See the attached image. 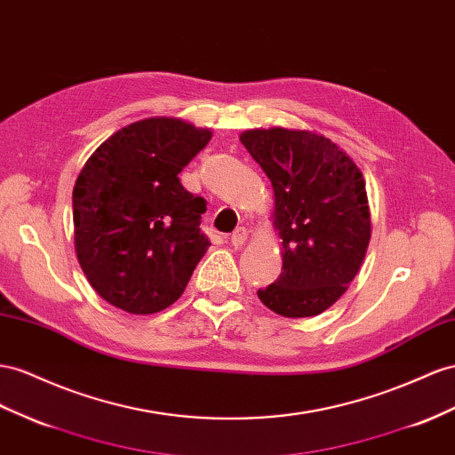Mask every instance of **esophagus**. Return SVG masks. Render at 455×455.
<instances>
[{
  "mask_svg": "<svg viewBox=\"0 0 455 455\" xmlns=\"http://www.w3.org/2000/svg\"><path fill=\"white\" fill-rule=\"evenodd\" d=\"M244 241H247V229L244 228H237L229 235V243L233 244V247H243Z\"/></svg>",
  "mask_w": 455,
  "mask_h": 455,
  "instance_id": "1",
  "label": "esophagus"
}]
</instances>
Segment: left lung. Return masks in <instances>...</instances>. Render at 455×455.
I'll return each instance as SVG.
<instances>
[{
    "mask_svg": "<svg viewBox=\"0 0 455 455\" xmlns=\"http://www.w3.org/2000/svg\"><path fill=\"white\" fill-rule=\"evenodd\" d=\"M241 143L272 181L274 224L283 239V272L258 289V299L285 317L322 314L347 291L370 244L362 172L333 141L312 132L249 130Z\"/></svg>",
    "mask_w": 455,
    "mask_h": 455,
    "instance_id": "left-lung-1",
    "label": "left lung"
}]
</instances>
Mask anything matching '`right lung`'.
<instances>
[{"label":"right lung","instance_id":"1","mask_svg":"<svg viewBox=\"0 0 455 455\" xmlns=\"http://www.w3.org/2000/svg\"><path fill=\"white\" fill-rule=\"evenodd\" d=\"M212 132L178 118L118 130L88 158L72 191L78 262L100 297L130 314L174 304L204 256L206 201L178 178Z\"/></svg>","mask_w":455,"mask_h":455}]
</instances>
